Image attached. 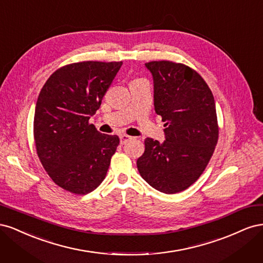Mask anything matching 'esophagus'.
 <instances>
[{"label": "esophagus", "mask_w": 263, "mask_h": 263, "mask_svg": "<svg viewBox=\"0 0 263 263\" xmlns=\"http://www.w3.org/2000/svg\"><path fill=\"white\" fill-rule=\"evenodd\" d=\"M132 138H133V137L128 136V135H125V134H123V135H121V136H119V139H121V144H122V145L126 144V142L129 141Z\"/></svg>", "instance_id": "obj_1"}]
</instances>
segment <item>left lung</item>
Returning <instances> with one entry per match:
<instances>
[{
	"label": "left lung",
	"mask_w": 263,
	"mask_h": 263,
	"mask_svg": "<svg viewBox=\"0 0 263 263\" xmlns=\"http://www.w3.org/2000/svg\"><path fill=\"white\" fill-rule=\"evenodd\" d=\"M154 104L164 122L165 140L145 139L137 160L141 178L165 194L186 190L201 177L218 140L213 93L195 70L172 61H150Z\"/></svg>",
	"instance_id": "8db88e82"
}]
</instances>
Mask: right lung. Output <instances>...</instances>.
Here are the masks:
<instances>
[{
  "instance_id": "add662e5",
  "label": "right lung",
  "mask_w": 263,
  "mask_h": 263,
  "mask_svg": "<svg viewBox=\"0 0 263 263\" xmlns=\"http://www.w3.org/2000/svg\"><path fill=\"white\" fill-rule=\"evenodd\" d=\"M122 61L76 62L55 70L38 95L34 139L44 169L58 186L87 194L105 176L119 145L89 119L100 108Z\"/></svg>"
}]
</instances>
